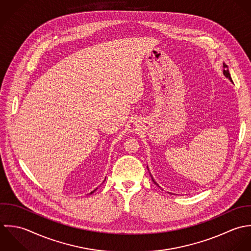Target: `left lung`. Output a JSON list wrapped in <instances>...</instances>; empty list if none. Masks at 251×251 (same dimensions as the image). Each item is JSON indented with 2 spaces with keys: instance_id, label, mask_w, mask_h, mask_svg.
Wrapping results in <instances>:
<instances>
[{
  "instance_id": "8db88e82",
  "label": "left lung",
  "mask_w": 251,
  "mask_h": 251,
  "mask_svg": "<svg viewBox=\"0 0 251 251\" xmlns=\"http://www.w3.org/2000/svg\"><path fill=\"white\" fill-rule=\"evenodd\" d=\"M223 67H224V70H223V74H224V75L227 77V78H229L231 81H232V78H231V75H230V73H229V70H228V67H227V65H225V64H223ZM151 178H152V180L154 181V179H153V177L151 176ZM154 183H156L155 181H154ZM157 184V183H156Z\"/></svg>"
}]
</instances>
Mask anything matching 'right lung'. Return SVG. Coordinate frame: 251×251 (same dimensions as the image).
I'll return each mask as SVG.
<instances>
[{
	"label": "right lung",
	"instance_id": "obj_1",
	"mask_svg": "<svg viewBox=\"0 0 251 251\" xmlns=\"http://www.w3.org/2000/svg\"><path fill=\"white\" fill-rule=\"evenodd\" d=\"M94 191H95V190H94ZM94 191H92V192H91V193H90V194H92V193H93V192H94Z\"/></svg>",
	"mask_w": 251,
	"mask_h": 251
}]
</instances>
